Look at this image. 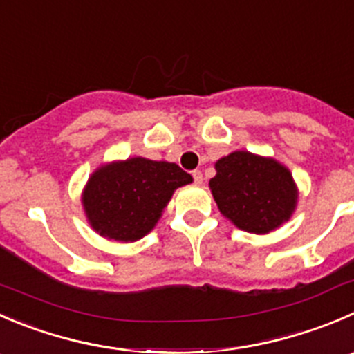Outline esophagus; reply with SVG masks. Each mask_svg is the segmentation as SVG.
Returning a JSON list of instances; mask_svg holds the SVG:
<instances>
[{"mask_svg": "<svg viewBox=\"0 0 354 354\" xmlns=\"http://www.w3.org/2000/svg\"><path fill=\"white\" fill-rule=\"evenodd\" d=\"M192 176H194L195 185H202V181H204V176H202V173L198 169L194 171V173H192Z\"/></svg>", "mask_w": 354, "mask_h": 354, "instance_id": "esophagus-1", "label": "esophagus"}]
</instances>
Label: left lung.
I'll use <instances>...</instances> for the list:
<instances>
[{"label":"left lung","mask_w":354,"mask_h":354,"mask_svg":"<svg viewBox=\"0 0 354 354\" xmlns=\"http://www.w3.org/2000/svg\"><path fill=\"white\" fill-rule=\"evenodd\" d=\"M209 181L219 212L243 232L266 235L289 221L299 190L289 167L273 157L235 150L214 164Z\"/></svg>","instance_id":"8db88e82"}]
</instances>
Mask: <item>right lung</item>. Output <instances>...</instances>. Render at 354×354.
Segmentation results:
<instances>
[{"mask_svg":"<svg viewBox=\"0 0 354 354\" xmlns=\"http://www.w3.org/2000/svg\"><path fill=\"white\" fill-rule=\"evenodd\" d=\"M194 178L178 164L131 157L93 171L81 194L91 228L115 242H136L156 228L174 190Z\"/></svg>","mask_w":354,"mask_h":354,"instance_id":"right-lung-1","label":"right lung"}]
</instances>
